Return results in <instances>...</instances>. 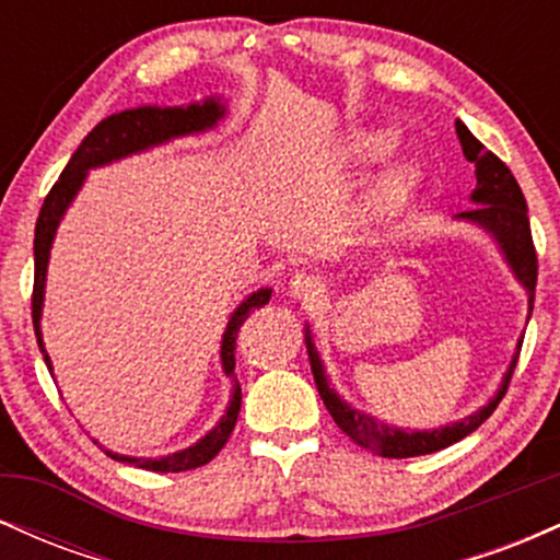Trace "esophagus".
Masks as SVG:
<instances>
[{
	"instance_id": "esophagus-1",
	"label": "esophagus",
	"mask_w": 560,
	"mask_h": 560,
	"mask_svg": "<svg viewBox=\"0 0 560 560\" xmlns=\"http://www.w3.org/2000/svg\"><path fill=\"white\" fill-rule=\"evenodd\" d=\"M289 292L300 300H318L326 292V284L313 273H298L289 281Z\"/></svg>"
}]
</instances>
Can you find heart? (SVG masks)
<instances>
[{"mask_svg": "<svg viewBox=\"0 0 560 560\" xmlns=\"http://www.w3.org/2000/svg\"><path fill=\"white\" fill-rule=\"evenodd\" d=\"M389 144H392V137L387 131H371L358 139V147H361V152H365V155H382ZM405 184H408V171L400 168L397 173H392L387 182L374 191V197H371L374 210H378V213H387V210L395 208V205L400 202Z\"/></svg>", "mask_w": 560, "mask_h": 560, "instance_id": "b5f03b06", "label": "heart"}]
</instances>
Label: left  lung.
<instances>
[{"instance_id":"8db88e82","label":"left lung","mask_w":560,"mask_h":560,"mask_svg":"<svg viewBox=\"0 0 560 560\" xmlns=\"http://www.w3.org/2000/svg\"><path fill=\"white\" fill-rule=\"evenodd\" d=\"M455 131H458L460 147H464V155L468 163L477 165V189H474L471 199L477 202V208L466 210L458 218H466V221L479 223L487 231H492L494 240L503 247L508 262L516 271L518 281L529 289V311L532 302H535V287H537V249L535 242H532V229H529V215H526V199L522 186H518L516 178L508 165L500 160L494 152L487 150L481 141L474 137L468 128L455 120ZM307 355H311V369L313 378H316V387L320 400H324L326 410L331 413L334 423H337L342 432L355 442L358 447L369 450V453L384 455V458H413V455H427L436 453V450H445L453 445V442L464 440L479 429L481 423L492 416V410L498 408L500 400H503L508 384H511L513 369H516V361L508 369L503 387H500L494 400L490 405L477 410L468 419L453 423V427L434 429V432H400V429H392L387 423L371 419V416L361 413V410H352L350 405H345L337 397V392L329 387L324 374V365H320V358L316 347L311 342V334H307ZM524 342V339H522ZM522 342H518V352H522Z\"/></svg>"}]
</instances>
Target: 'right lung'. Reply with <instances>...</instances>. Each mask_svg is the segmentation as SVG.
<instances>
[{
	"label": "right lung",
	"mask_w": 560,
	"mask_h": 560,
	"mask_svg": "<svg viewBox=\"0 0 560 560\" xmlns=\"http://www.w3.org/2000/svg\"><path fill=\"white\" fill-rule=\"evenodd\" d=\"M223 115V105L215 100L202 102V105H189V107H137V110H124L118 115H110L102 124H96L92 131L83 137L79 150L73 152L66 171L60 173L52 189H49L47 199H44L42 210L36 218V234H34V294H31V316H34V331L38 350L44 352V361L49 365V355L44 350L42 342V329H38V320H42V302H44V279H47V260H49V247H52L55 229L60 223L62 213L70 205V199L75 197V191L81 189L83 176L89 168L96 165H105L110 160L126 158L131 152L147 150V147L160 144V141H168L173 137H184L191 131H205V128L215 126V120ZM271 300V289H260L253 298H247L231 316L226 334H223L221 345V361L223 371L231 376L236 365V334H240L242 324L247 316L258 307L266 305ZM242 405V387L234 378V397L223 416L221 423L210 434H205L197 445L182 450V453L165 455V458H128V455L107 453L113 460H124V464H133L147 471H160V474H176V471H189V468H199L215 458L221 453V447L226 445L231 432L236 427V416H240Z\"/></svg>",
	"instance_id": "1"
}]
</instances>
